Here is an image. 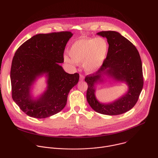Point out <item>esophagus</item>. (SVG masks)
I'll use <instances>...</instances> for the list:
<instances>
[{"mask_svg": "<svg viewBox=\"0 0 158 158\" xmlns=\"http://www.w3.org/2000/svg\"><path fill=\"white\" fill-rule=\"evenodd\" d=\"M84 80V76L82 74H80V81H82Z\"/></svg>", "mask_w": 158, "mask_h": 158, "instance_id": "1", "label": "esophagus"}]
</instances>
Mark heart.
I'll list each match as a JSON object with an SVG mask.
<instances>
[{
	"label": "heart",
	"mask_w": 158,
	"mask_h": 158,
	"mask_svg": "<svg viewBox=\"0 0 158 158\" xmlns=\"http://www.w3.org/2000/svg\"><path fill=\"white\" fill-rule=\"evenodd\" d=\"M109 49V43L104 38H82L73 44L69 50L71 59L65 56L64 61L76 64L84 62L85 71L93 73L102 65Z\"/></svg>",
	"instance_id": "heart-1"
}]
</instances>
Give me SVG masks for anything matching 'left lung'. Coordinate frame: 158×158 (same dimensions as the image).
<instances>
[{
    "label": "left lung",
    "instance_id": "1",
    "mask_svg": "<svg viewBox=\"0 0 158 158\" xmlns=\"http://www.w3.org/2000/svg\"><path fill=\"white\" fill-rule=\"evenodd\" d=\"M106 37L109 49L100 68L94 74L87 75V101L93 109L100 114L119 115L131 109L136 104L143 87L142 62L136 48L126 38L116 31H102L97 34ZM104 75L116 80L126 82L127 93L112 103H99L95 96V83L102 81Z\"/></svg>",
    "mask_w": 158,
    "mask_h": 158
}]
</instances>
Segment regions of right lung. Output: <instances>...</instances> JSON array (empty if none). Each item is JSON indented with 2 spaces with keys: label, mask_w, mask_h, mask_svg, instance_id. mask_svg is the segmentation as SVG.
<instances>
[{
  "label": "right lung",
  "mask_w": 158,
  "mask_h": 158,
  "mask_svg": "<svg viewBox=\"0 0 158 158\" xmlns=\"http://www.w3.org/2000/svg\"><path fill=\"white\" fill-rule=\"evenodd\" d=\"M65 31L37 34L22 44L12 59V97L29 116L46 118L65 107L70 90L77 84L79 74H70L59 63L64 62L66 44L73 36ZM44 73L48 77L47 90L37 100L30 95L31 85Z\"/></svg>",
  "instance_id": "add662e5"
}]
</instances>
